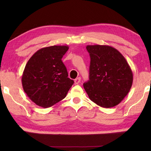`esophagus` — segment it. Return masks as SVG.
<instances>
[{"label": "esophagus", "mask_w": 151, "mask_h": 151, "mask_svg": "<svg viewBox=\"0 0 151 151\" xmlns=\"http://www.w3.org/2000/svg\"><path fill=\"white\" fill-rule=\"evenodd\" d=\"M81 77H78L76 78L75 80V84H78L80 82H81Z\"/></svg>", "instance_id": "obj_1"}]
</instances>
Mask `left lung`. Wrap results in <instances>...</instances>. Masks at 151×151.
<instances>
[{
  "mask_svg": "<svg viewBox=\"0 0 151 151\" xmlns=\"http://www.w3.org/2000/svg\"><path fill=\"white\" fill-rule=\"evenodd\" d=\"M90 56L89 80L84 84L89 98L103 108L119 104L129 93L133 74L124 57L108 45H87Z\"/></svg>",
  "mask_w": 151,
  "mask_h": 151,
  "instance_id": "8db88e82",
  "label": "left lung"
}]
</instances>
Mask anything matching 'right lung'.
<instances>
[{
    "mask_svg": "<svg viewBox=\"0 0 151 151\" xmlns=\"http://www.w3.org/2000/svg\"><path fill=\"white\" fill-rule=\"evenodd\" d=\"M68 49L67 45L42 48L32 56L24 67L21 78L24 91L41 107L49 108L62 101L73 84L62 61Z\"/></svg>",
    "mask_w": 151,
    "mask_h": 151,
    "instance_id": "obj_1",
    "label": "right lung"
}]
</instances>
